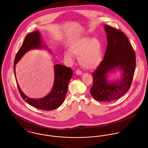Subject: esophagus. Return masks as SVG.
Wrapping results in <instances>:
<instances>
[{
    "instance_id": "1",
    "label": "esophagus",
    "mask_w": 148,
    "mask_h": 148,
    "mask_svg": "<svg viewBox=\"0 0 148 148\" xmlns=\"http://www.w3.org/2000/svg\"><path fill=\"white\" fill-rule=\"evenodd\" d=\"M75 73L77 74V75H82V71L80 70L77 69V71H75Z\"/></svg>"
}]
</instances>
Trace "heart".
I'll use <instances>...</instances> for the list:
<instances>
[{"label": "heart", "mask_w": 148, "mask_h": 148, "mask_svg": "<svg viewBox=\"0 0 148 148\" xmlns=\"http://www.w3.org/2000/svg\"><path fill=\"white\" fill-rule=\"evenodd\" d=\"M71 54L78 56L80 64L85 68L92 69L98 67L102 60L101 45L97 38L82 37L71 45ZM69 52L65 53V57L72 61L73 57Z\"/></svg>", "instance_id": "b5f03b06"}]
</instances>
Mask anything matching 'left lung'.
<instances>
[{
    "label": "left lung",
    "mask_w": 148,
    "mask_h": 148,
    "mask_svg": "<svg viewBox=\"0 0 148 148\" xmlns=\"http://www.w3.org/2000/svg\"><path fill=\"white\" fill-rule=\"evenodd\" d=\"M108 45L103 60L92 73V97L98 101H112L121 97L129 90L136 66L135 51L127 36L119 29L108 25L104 26ZM118 67L123 77L118 82L108 83L107 74Z\"/></svg>",
    "instance_id": "1"
}]
</instances>
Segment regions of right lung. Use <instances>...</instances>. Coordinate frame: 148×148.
<instances>
[{
	"label": "right lung",
	"mask_w": 148,
	"mask_h": 148,
	"mask_svg": "<svg viewBox=\"0 0 148 148\" xmlns=\"http://www.w3.org/2000/svg\"><path fill=\"white\" fill-rule=\"evenodd\" d=\"M42 47L40 36L38 31L29 33L26 36L24 42L15 58L14 63L15 77V64L19 61L24 54L30 50L41 48ZM54 72L55 79L52 90L48 95L42 98L38 99L28 98L22 92L18 84L17 81H16L19 92L23 100H25V101L35 108L45 111L53 110L61 106L63 103L68 90L69 82L73 76V71L71 68L66 66L56 64L54 66Z\"/></svg>",
	"instance_id": "1"
}]
</instances>
